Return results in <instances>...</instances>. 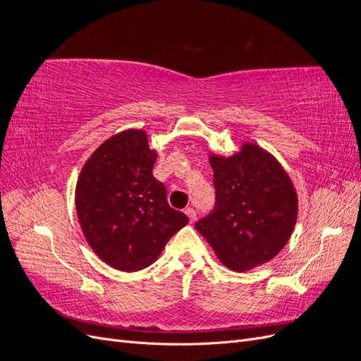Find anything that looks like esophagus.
Segmentation results:
<instances>
[{
    "label": "esophagus",
    "instance_id": "1",
    "mask_svg": "<svg viewBox=\"0 0 361 361\" xmlns=\"http://www.w3.org/2000/svg\"><path fill=\"white\" fill-rule=\"evenodd\" d=\"M185 214L188 215V218H190V221H191V223H194V221H195V218H197V214H195V211L192 209V207H187V209H185Z\"/></svg>",
    "mask_w": 361,
    "mask_h": 361
}]
</instances>
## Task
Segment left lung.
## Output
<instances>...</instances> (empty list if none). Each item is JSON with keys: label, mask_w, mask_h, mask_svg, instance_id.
Masks as SVG:
<instances>
[{"label": "left lung", "mask_w": 361, "mask_h": 361, "mask_svg": "<svg viewBox=\"0 0 361 361\" xmlns=\"http://www.w3.org/2000/svg\"><path fill=\"white\" fill-rule=\"evenodd\" d=\"M214 211L197 232L228 269L250 271L276 257L289 241L298 215L297 191L269 152L244 143L232 157L209 155Z\"/></svg>", "instance_id": "1"}]
</instances>
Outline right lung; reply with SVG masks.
<instances>
[{
	"mask_svg": "<svg viewBox=\"0 0 361 361\" xmlns=\"http://www.w3.org/2000/svg\"><path fill=\"white\" fill-rule=\"evenodd\" d=\"M157 150L141 129L122 130L87 159L75 206L87 243L110 267L134 272L154 264L188 216L170 207L167 190L152 174Z\"/></svg>",
	"mask_w": 361,
	"mask_h": 361,
	"instance_id": "obj_1",
	"label": "right lung"
}]
</instances>
